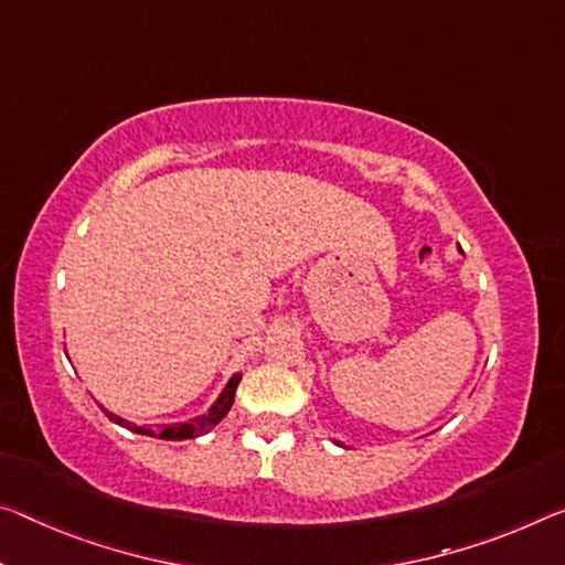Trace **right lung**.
<instances>
[{
    "mask_svg": "<svg viewBox=\"0 0 565 565\" xmlns=\"http://www.w3.org/2000/svg\"><path fill=\"white\" fill-rule=\"evenodd\" d=\"M238 382H241V374H234V377L228 380L226 387H223V392L218 395V399L213 402L211 409L205 412V415H199V417L188 419V423L166 425V427H160V429L138 427V425L128 423V419H122V417H118V415H113V412H107L105 407H103V409H105V415L113 419V423H118V425H122V427H128V429H132V433L150 435V437H163V440H191V437H201V435L209 433V429L216 427V425L221 423V419L228 415L231 405H234V397H236V387H238Z\"/></svg>",
    "mask_w": 565,
    "mask_h": 565,
    "instance_id": "right-lung-1",
    "label": "right lung"
}]
</instances>
